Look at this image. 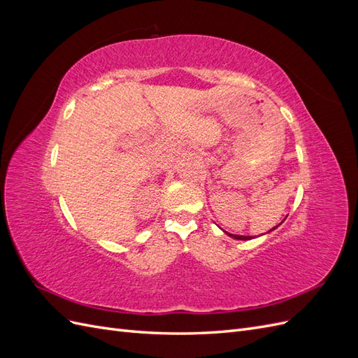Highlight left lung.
Instances as JSON below:
<instances>
[{
    "instance_id": "obj_1",
    "label": "left lung",
    "mask_w": 358,
    "mask_h": 358,
    "mask_svg": "<svg viewBox=\"0 0 358 358\" xmlns=\"http://www.w3.org/2000/svg\"><path fill=\"white\" fill-rule=\"evenodd\" d=\"M279 225H276V227H273L272 230H268V233L270 231H273V230H276ZM224 231V230H222ZM225 234H229L230 237H233V239H236V241H251V239H254V236H239V234H230V233H227V231H224Z\"/></svg>"
}]
</instances>
